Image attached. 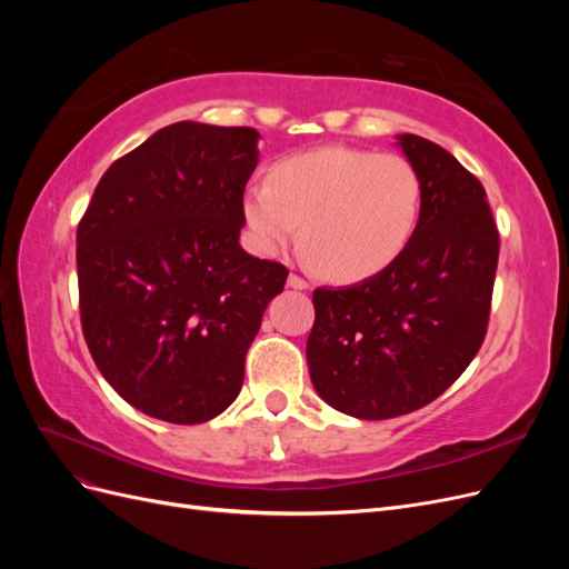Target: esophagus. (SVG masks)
I'll use <instances>...</instances> for the list:
<instances>
[{"instance_id": "esophagus-1", "label": "esophagus", "mask_w": 569, "mask_h": 569, "mask_svg": "<svg viewBox=\"0 0 569 569\" xmlns=\"http://www.w3.org/2000/svg\"><path fill=\"white\" fill-rule=\"evenodd\" d=\"M287 287H291V289H308V282L303 280V278H299V274H295V272H291L289 274V278H287Z\"/></svg>"}]
</instances>
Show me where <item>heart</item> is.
<instances>
[{
  "mask_svg": "<svg viewBox=\"0 0 569 569\" xmlns=\"http://www.w3.org/2000/svg\"><path fill=\"white\" fill-rule=\"evenodd\" d=\"M242 218L258 253L301 247L332 282H358L389 268L420 218V178L399 153L322 147L270 168L249 182Z\"/></svg>",
  "mask_w": 569,
  "mask_h": 569,
  "instance_id": "1",
  "label": "heart"
}]
</instances>
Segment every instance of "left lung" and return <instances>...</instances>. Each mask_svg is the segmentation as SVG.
Instances as JSON below:
<instances>
[{
	"instance_id": "1",
	"label": "left lung",
	"mask_w": 569,
	"mask_h": 569,
	"mask_svg": "<svg viewBox=\"0 0 569 569\" xmlns=\"http://www.w3.org/2000/svg\"><path fill=\"white\" fill-rule=\"evenodd\" d=\"M396 147L420 178L416 232L382 272L313 291L306 343L320 399L358 420L406 416L458 380L485 341L498 263L481 182L425 137Z\"/></svg>"
}]
</instances>
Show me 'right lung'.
<instances>
[{
  "label": "right lung",
  "instance_id": "right-lung-1",
  "mask_svg": "<svg viewBox=\"0 0 569 569\" xmlns=\"http://www.w3.org/2000/svg\"><path fill=\"white\" fill-rule=\"evenodd\" d=\"M253 128L180 120L101 176L78 226L82 335L104 380L144 416L199 425L244 382V358L287 268L247 253Z\"/></svg>",
  "mask_w": 569,
  "mask_h": 569
}]
</instances>
